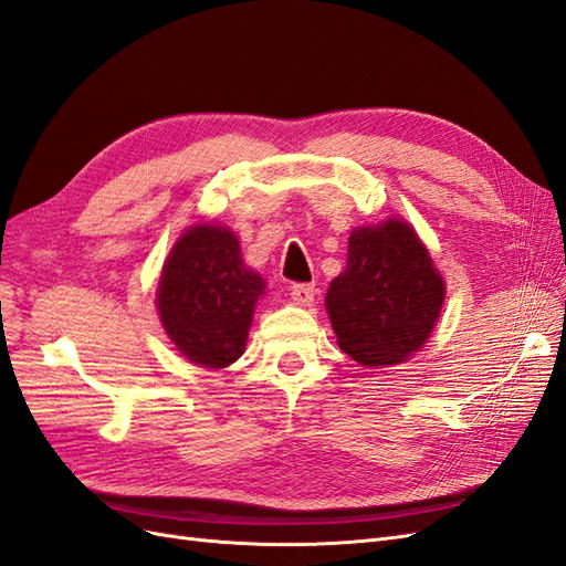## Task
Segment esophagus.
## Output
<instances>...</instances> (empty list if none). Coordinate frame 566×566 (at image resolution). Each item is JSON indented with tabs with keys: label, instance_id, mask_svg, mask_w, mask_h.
<instances>
[{
	"label": "esophagus",
	"instance_id": "34e87169",
	"mask_svg": "<svg viewBox=\"0 0 566 566\" xmlns=\"http://www.w3.org/2000/svg\"><path fill=\"white\" fill-rule=\"evenodd\" d=\"M290 295H293V300L302 306H310L314 302V295H316V287L312 283H293L290 285Z\"/></svg>",
	"mask_w": 566,
	"mask_h": 566
}]
</instances>
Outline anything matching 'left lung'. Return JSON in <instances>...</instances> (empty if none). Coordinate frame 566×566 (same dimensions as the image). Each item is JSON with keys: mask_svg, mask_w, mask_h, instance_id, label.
Instances as JSON below:
<instances>
[{"mask_svg": "<svg viewBox=\"0 0 566 566\" xmlns=\"http://www.w3.org/2000/svg\"><path fill=\"white\" fill-rule=\"evenodd\" d=\"M441 273L413 227L387 219L349 235L347 269L333 279L325 310L339 349L361 366L401 364L437 325Z\"/></svg>", "mask_w": 566, "mask_h": 566, "instance_id": "obj_1", "label": "left lung"}]
</instances>
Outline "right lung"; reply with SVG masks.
I'll list each match as a JSON object with an SVG mask.
<instances>
[{"instance_id": "right-lung-1", "label": "right lung", "mask_w": 566, "mask_h": 566, "mask_svg": "<svg viewBox=\"0 0 566 566\" xmlns=\"http://www.w3.org/2000/svg\"><path fill=\"white\" fill-rule=\"evenodd\" d=\"M264 279L243 264L231 229L198 224L169 252L158 283V312L188 361L227 368L241 358Z\"/></svg>"}]
</instances>
